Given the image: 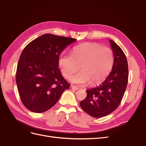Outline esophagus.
Returning a JSON list of instances; mask_svg holds the SVG:
<instances>
[{
    "label": "esophagus",
    "instance_id": "1",
    "mask_svg": "<svg viewBox=\"0 0 146 146\" xmlns=\"http://www.w3.org/2000/svg\"><path fill=\"white\" fill-rule=\"evenodd\" d=\"M71 88H72V90H74L75 91H77L78 90V87H77L76 86H74V85H72Z\"/></svg>",
    "mask_w": 146,
    "mask_h": 146
}]
</instances>
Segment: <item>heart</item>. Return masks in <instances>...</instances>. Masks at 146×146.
Listing matches in <instances>:
<instances>
[{
	"label": "heart",
	"instance_id": "heart-1",
	"mask_svg": "<svg viewBox=\"0 0 146 146\" xmlns=\"http://www.w3.org/2000/svg\"><path fill=\"white\" fill-rule=\"evenodd\" d=\"M58 63L61 73L66 78L80 67L82 71L70 78L72 83L85 85L90 82V85H95L108 76L113 66L114 55L109 47L87 42L74 47L72 55L61 54Z\"/></svg>",
	"mask_w": 146,
	"mask_h": 146
}]
</instances>
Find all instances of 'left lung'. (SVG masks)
Here are the masks:
<instances>
[{
    "mask_svg": "<svg viewBox=\"0 0 146 146\" xmlns=\"http://www.w3.org/2000/svg\"><path fill=\"white\" fill-rule=\"evenodd\" d=\"M114 55L111 72L100 85L87 90V96L81 101V108L94 117L107 116L120 104L125 91L129 78L126 56L121 48L110 40Z\"/></svg>",
    "mask_w": 146,
    "mask_h": 146,
    "instance_id": "1",
    "label": "left lung"
}]
</instances>
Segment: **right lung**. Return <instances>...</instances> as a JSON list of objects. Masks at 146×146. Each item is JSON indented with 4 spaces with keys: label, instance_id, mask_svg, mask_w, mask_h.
I'll return each mask as SVG.
<instances>
[{
    "label": "right lung",
    "instance_id": "add662e5",
    "mask_svg": "<svg viewBox=\"0 0 146 146\" xmlns=\"http://www.w3.org/2000/svg\"><path fill=\"white\" fill-rule=\"evenodd\" d=\"M76 39L44 34L25 46L17 63L16 81L22 102L42 113L56 104L70 86L58 68L61 52Z\"/></svg>",
    "mask_w": 146,
    "mask_h": 146
}]
</instances>
